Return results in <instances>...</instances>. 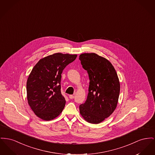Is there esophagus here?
Instances as JSON below:
<instances>
[{
  "instance_id": "1",
  "label": "esophagus",
  "mask_w": 155,
  "mask_h": 155,
  "mask_svg": "<svg viewBox=\"0 0 155 155\" xmlns=\"http://www.w3.org/2000/svg\"><path fill=\"white\" fill-rule=\"evenodd\" d=\"M69 98H70V99H74V95H69Z\"/></svg>"
}]
</instances>
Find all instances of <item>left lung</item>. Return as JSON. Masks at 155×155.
Listing matches in <instances>:
<instances>
[{
    "label": "left lung",
    "instance_id": "1",
    "mask_svg": "<svg viewBox=\"0 0 155 155\" xmlns=\"http://www.w3.org/2000/svg\"><path fill=\"white\" fill-rule=\"evenodd\" d=\"M79 60L90 79L87 100L80 105V114L87 122L99 124L117 107L120 92L118 77L109 61L97 54L84 53Z\"/></svg>",
    "mask_w": 155,
    "mask_h": 155
}]
</instances>
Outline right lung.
I'll list each match as a JSON object with an SVG mask.
<instances>
[{
  "instance_id": "1",
  "label": "right lung",
  "mask_w": 155,
  "mask_h": 155,
  "mask_svg": "<svg viewBox=\"0 0 155 155\" xmlns=\"http://www.w3.org/2000/svg\"><path fill=\"white\" fill-rule=\"evenodd\" d=\"M76 54L55 53L40 60L33 67L26 84L28 103L38 117L50 120L63 111L65 100L61 92V74Z\"/></svg>"
}]
</instances>
